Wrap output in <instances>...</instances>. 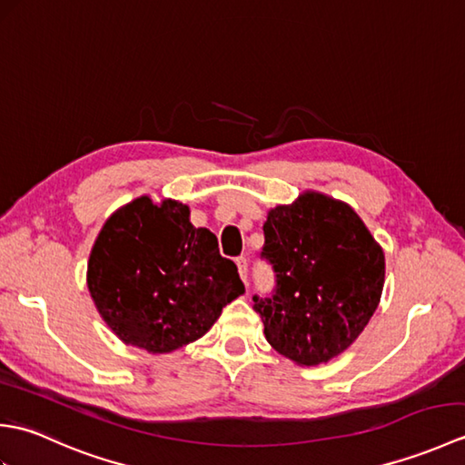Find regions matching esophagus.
Here are the masks:
<instances>
[{"label":"esophagus","mask_w":465,"mask_h":465,"mask_svg":"<svg viewBox=\"0 0 465 465\" xmlns=\"http://www.w3.org/2000/svg\"><path fill=\"white\" fill-rule=\"evenodd\" d=\"M235 265H238V272H240L242 282H243L245 285H248V260H245L243 255H242V258L235 260Z\"/></svg>","instance_id":"esophagus-1"}]
</instances>
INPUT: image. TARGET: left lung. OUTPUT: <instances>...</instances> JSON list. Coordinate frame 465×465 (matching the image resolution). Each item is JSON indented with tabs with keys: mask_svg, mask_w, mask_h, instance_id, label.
<instances>
[{
	"mask_svg": "<svg viewBox=\"0 0 465 465\" xmlns=\"http://www.w3.org/2000/svg\"><path fill=\"white\" fill-rule=\"evenodd\" d=\"M263 233L278 278L272 298H253L265 340L305 368L338 358L380 305L381 245L351 205L312 190L272 207Z\"/></svg>",
	"mask_w": 465,
	"mask_h": 465,
	"instance_id": "8db88e82",
	"label": "left lung"
}]
</instances>
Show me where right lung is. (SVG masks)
Listing matches in <instances>:
<instances>
[{
	"label": "right lung",
	"instance_id": "right-lung-1",
	"mask_svg": "<svg viewBox=\"0 0 465 465\" xmlns=\"http://www.w3.org/2000/svg\"><path fill=\"white\" fill-rule=\"evenodd\" d=\"M85 278L107 328L147 353L200 340L245 292L215 235L193 227L190 207L172 197L140 195L117 207L97 233Z\"/></svg>",
	"mask_w": 465,
	"mask_h": 465
}]
</instances>
